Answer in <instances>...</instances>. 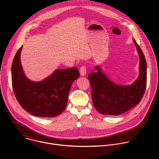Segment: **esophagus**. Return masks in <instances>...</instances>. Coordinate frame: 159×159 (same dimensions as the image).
Returning <instances> with one entry per match:
<instances>
[{"mask_svg":"<svg viewBox=\"0 0 159 159\" xmlns=\"http://www.w3.org/2000/svg\"><path fill=\"white\" fill-rule=\"evenodd\" d=\"M86 72H87L86 67L84 65L80 67V74L81 76H85V74H86Z\"/></svg>","mask_w":159,"mask_h":159,"instance_id":"obj_1","label":"esophagus"}]
</instances>
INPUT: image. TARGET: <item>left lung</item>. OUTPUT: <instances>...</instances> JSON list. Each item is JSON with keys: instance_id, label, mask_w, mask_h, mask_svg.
<instances>
[{"instance_id": "obj_1", "label": "left lung", "mask_w": 159, "mask_h": 159, "mask_svg": "<svg viewBox=\"0 0 159 159\" xmlns=\"http://www.w3.org/2000/svg\"><path fill=\"white\" fill-rule=\"evenodd\" d=\"M133 42L139 55L140 74L132 84L121 85L112 82L98 65L95 66L97 72L88 75L94 106L102 115H120L139 104L143 96L147 85V62L139 45L134 39Z\"/></svg>"}]
</instances>
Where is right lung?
I'll use <instances>...</instances> for the list:
<instances>
[{"label":"right lung","instance_id":"add662e5","mask_svg":"<svg viewBox=\"0 0 159 159\" xmlns=\"http://www.w3.org/2000/svg\"><path fill=\"white\" fill-rule=\"evenodd\" d=\"M22 46L14 58L11 74L16 98L31 115L38 117H55L64 111L72 84L79 77L77 67L57 69L52 75L39 82L28 79L22 69L20 55Z\"/></svg>","mask_w":159,"mask_h":159}]
</instances>
